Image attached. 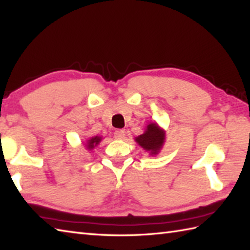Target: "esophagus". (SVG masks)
<instances>
[{
    "label": "esophagus",
    "instance_id": "34e87169",
    "mask_svg": "<svg viewBox=\"0 0 250 250\" xmlns=\"http://www.w3.org/2000/svg\"><path fill=\"white\" fill-rule=\"evenodd\" d=\"M114 136L116 140H122L125 137V130L122 129H117L114 133Z\"/></svg>",
    "mask_w": 250,
    "mask_h": 250
}]
</instances>
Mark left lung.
<instances>
[{
  "mask_svg": "<svg viewBox=\"0 0 250 250\" xmlns=\"http://www.w3.org/2000/svg\"><path fill=\"white\" fill-rule=\"evenodd\" d=\"M166 141V133L159 128L156 122H150L147 125L144 133L135 137V142L145 150L149 151L151 156H155L159 152Z\"/></svg>",
  "mask_w": 250,
  "mask_h": 250,
  "instance_id": "left-lung-1",
  "label": "left lung"
}]
</instances>
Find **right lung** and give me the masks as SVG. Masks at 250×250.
Here are the masks:
<instances>
[{"label":"right lung","instance_id":"add662e5","mask_svg":"<svg viewBox=\"0 0 250 250\" xmlns=\"http://www.w3.org/2000/svg\"><path fill=\"white\" fill-rule=\"evenodd\" d=\"M101 141H102V137H101V136H93V137H91V139H89L87 141V145H86L87 149H89V150L93 149L95 146L99 145V143Z\"/></svg>","mask_w":250,"mask_h":250}]
</instances>
